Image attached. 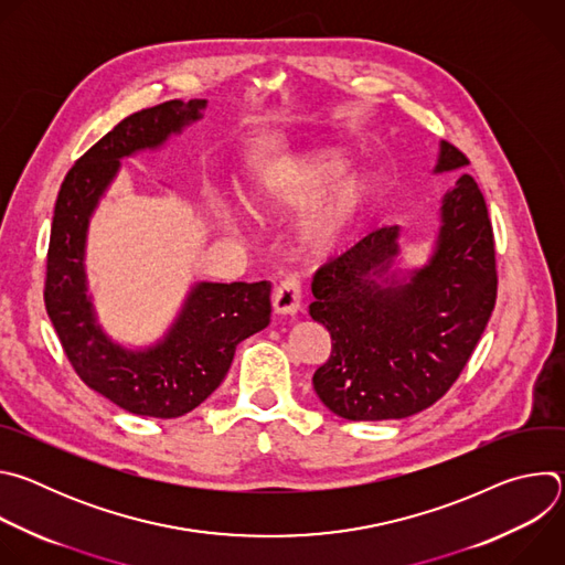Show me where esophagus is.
I'll list each match as a JSON object with an SVG mask.
<instances>
[{
	"label": "esophagus",
	"instance_id": "obj_1",
	"mask_svg": "<svg viewBox=\"0 0 565 565\" xmlns=\"http://www.w3.org/2000/svg\"><path fill=\"white\" fill-rule=\"evenodd\" d=\"M273 308L279 315H295L301 308V284L295 275L284 277L275 288Z\"/></svg>",
	"mask_w": 565,
	"mask_h": 565
}]
</instances>
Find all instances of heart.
I'll return each instance as SVG.
<instances>
[{
	"mask_svg": "<svg viewBox=\"0 0 565 565\" xmlns=\"http://www.w3.org/2000/svg\"><path fill=\"white\" fill-rule=\"evenodd\" d=\"M344 170L340 156H310L288 160L266 181L259 205L268 214L288 216L315 201L327 185ZM373 194V181L366 174H353L338 183L324 199L317 201L299 225V248L303 255L319 259L329 255L353 218L364 210Z\"/></svg>",
	"mask_w": 565,
	"mask_h": 565,
	"instance_id": "1",
	"label": "heart"
}]
</instances>
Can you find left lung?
Returning a JSON list of instances; mask_svg holds the SVG:
<instances>
[{"mask_svg": "<svg viewBox=\"0 0 565 565\" xmlns=\"http://www.w3.org/2000/svg\"><path fill=\"white\" fill-rule=\"evenodd\" d=\"M469 158L440 145L436 172ZM431 262L409 284L382 286L397 225L366 234L312 277L310 317L331 333L315 393L344 420H397L438 402L467 366L497 303V250L488 205L469 174L445 194Z\"/></svg>", "mask_w": 565, "mask_h": 565, "instance_id": "left-lung-1", "label": "left lung"}]
</instances>
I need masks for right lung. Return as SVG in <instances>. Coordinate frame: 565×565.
I'll return each mask as SVG.
<instances>
[{"label":"right lung","mask_w":565,"mask_h":565,"mask_svg":"<svg viewBox=\"0 0 565 565\" xmlns=\"http://www.w3.org/2000/svg\"><path fill=\"white\" fill-rule=\"evenodd\" d=\"M205 100H170L120 120L75 160L62 181L46 253L44 306L77 377L120 409L179 418L223 382L236 344L270 321V284H199L170 335L147 351H125L96 324L85 281L89 216L122 156L163 145L201 118Z\"/></svg>","instance_id":"obj_1"}]
</instances>
